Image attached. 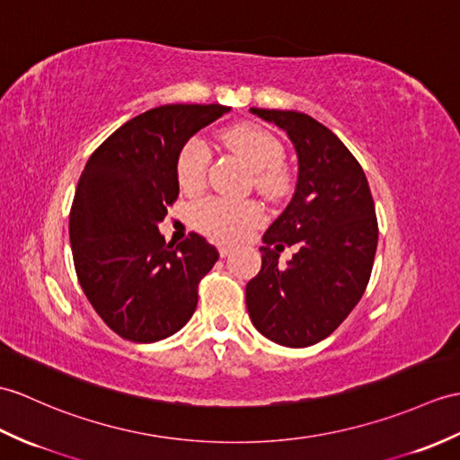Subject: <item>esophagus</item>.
<instances>
[{
	"label": "esophagus",
	"instance_id": "1",
	"mask_svg": "<svg viewBox=\"0 0 460 460\" xmlns=\"http://www.w3.org/2000/svg\"><path fill=\"white\" fill-rule=\"evenodd\" d=\"M217 251H219V256H227V254H231L233 247H229V244H219Z\"/></svg>",
	"mask_w": 460,
	"mask_h": 460
}]
</instances>
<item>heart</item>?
Masks as SVG:
<instances>
[{"label": "heart", "instance_id": "1", "mask_svg": "<svg viewBox=\"0 0 460 460\" xmlns=\"http://www.w3.org/2000/svg\"><path fill=\"white\" fill-rule=\"evenodd\" d=\"M223 143L237 155L244 164L252 170L254 186L274 194L282 186V176L279 164L282 163V145L270 131L259 125L243 123L234 125L223 133ZM209 166V148L201 138H190L180 148L176 158V178L178 184L196 191L206 181ZM191 221L198 231L208 237L231 243L244 237L252 227L262 221V209L256 201L244 199L234 201L226 198H208L191 211Z\"/></svg>", "mask_w": 460, "mask_h": 460}]
</instances>
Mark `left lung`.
<instances>
[{
  "instance_id": "1",
  "label": "left lung",
  "mask_w": 460,
  "mask_h": 460,
  "mask_svg": "<svg viewBox=\"0 0 460 460\" xmlns=\"http://www.w3.org/2000/svg\"><path fill=\"white\" fill-rule=\"evenodd\" d=\"M251 113L279 125L294 143L297 184L264 233L261 272L247 284L252 325L284 347H309L345 322L367 290L378 221L358 160L325 125L300 111ZM296 244L282 270L279 252Z\"/></svg>"
}]
</instances>
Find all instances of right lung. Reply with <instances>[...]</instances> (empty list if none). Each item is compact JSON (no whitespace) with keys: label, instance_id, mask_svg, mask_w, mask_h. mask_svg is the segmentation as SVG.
I'll return each instance as SVG.
<instances>
[{"label":"right lung","instance_id":"add662e5","mask_svg":"<svg viewBox=\"0 0 460 460\" xmlns=\"http://www.w3.org/2000/svg\"><path fill=\"white\" fill-rule=\"evenodd\" d=\"M229 110L174 103L137 115L95 148L80 176L70 208L74 269L95 314L133 343L184 327L219 259L198 233L166 243L158 223L178 198L180 148Z\"/></svg>","mask_w":460,"mask_h":460}]
</instances>
